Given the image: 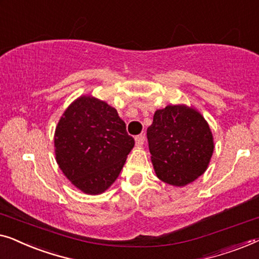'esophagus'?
<instances>
[{
  "instance_id": "34e87169",
  "label": "esophagus",
  "mask_w": 259,
  "mask_h": 259,
  "mask_svg": "<svg viewBox=\"0 0 259 259\" xmlns=\"http://www.w3.org/2000/svg\"><path fill=\"white\" fill-rule=\"evenodd\" d=\"M135 142H136V145H143L144 143V135H137L136 137H135Z\"/></svg>"
}]
</instances>
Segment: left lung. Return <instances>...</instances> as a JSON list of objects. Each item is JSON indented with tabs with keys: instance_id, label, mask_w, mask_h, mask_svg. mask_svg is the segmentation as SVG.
<instances>
[{
	"instance_id": "left-lung-1",
	"label": "left lung",
	"mask_w": 259,
	"mask_h": 259,
	"mask_svg": "<svg viewBox=\"0 0 259 259\" xmlns=\"http://www.w3.org/2000/svg\"><path fill=\"white\" fill-rule=\"evenodd\" d=\"M149 150L159 180L184 187L206 170L213 151L209 125L195 109L167 105L147 130Z\"/></svg>"
}]
</instances>
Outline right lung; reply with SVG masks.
<instances>
[{
	"mask_svg": "<svg viewBox=\"0 0 259 259\" xmlns=\"http://www.w3.org/2000/svg\"><path fill=\"white\" fill-rule=\"evenodd\" d=\"M54 142L60 169L90 195L114 183L135 144L116 109L90 96L77 98L65 110Z\"/></svg>",
	"mask_w": 259,
	"mask_h": 259,
	"instance_id": "1",
	"label": "right lung"
}]
</instances>
